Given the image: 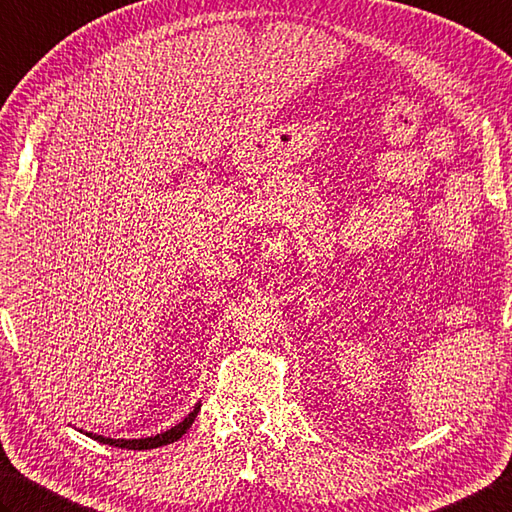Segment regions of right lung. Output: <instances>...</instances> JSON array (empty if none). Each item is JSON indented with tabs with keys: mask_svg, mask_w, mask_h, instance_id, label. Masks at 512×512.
<instances>
[{
	"mask_svg": "<svg viewBox=\"0 0 512 512\" xmlns=\"http://www.w3.org/2000/svg\"><path fill=\"white\" fill-rule=\"evenodd\" d=\"M198 410H200V406H196L194 410H191L187 417L178 423V426H173L167 432H160V435H156V437H147V439H109V437L93 435V432H86V435H89L95 441H100V443H109V446H115V448H127V450L160 448V446H167V443L178 441L182 435H185V432L191 428V423H194V419L198 417Z\"/></svg>",
	"mask_w": 512,
	"mask_h": 512,
	"instance_id": "obj_1",
	"label": "right lung"
}]
</instances>
